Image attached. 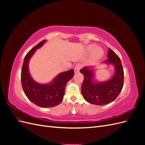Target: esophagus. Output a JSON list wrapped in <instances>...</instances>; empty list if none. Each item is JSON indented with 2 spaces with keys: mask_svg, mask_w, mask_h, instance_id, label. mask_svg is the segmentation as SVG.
<instances>
[{
  "mask_svg": "<svg viewBox=\"0 0 145 145\" xmlns=\"http://www.w3.org/2000/svg\"><path fill=\"white\" fill-rule=\"evenodd\" d=\"M82 67V65L81 63H77L74 67V71L75 72H78Z\"/></svg>",
  "mask_w": 145,
  "mask_h": 145,
  "instance_id": "esophagus-1",
  "label": "esophagus"
}]
</instances>
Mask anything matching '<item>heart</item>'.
<instances>
[{
    "mask_svg": "<svg viewBox=\"0 0 145 145\" xmlns=\"http://www.w3.org/2000/svg\"><path fill=\"white\" fill-rule=\"evenodd\" d=\"M95 47V45L94 44H91L87 47V51L88 52H92L93 50V57L94 59H98L100 57H102L103 54V50L102 48L100 47L95 48V49L94 48Z\"/></svg>",
    "mask_w": 145,
    "mask_h": 145,
    "instance_id": "heart-1",
    "label": "heart"
}]
</instances>
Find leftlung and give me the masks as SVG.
Listing matches in <instances>:
<instances>
[{
    "label": "left lung",
    "mask_w": 145,
    "mask_h": 145,
    "mask_svg": "<svg viewBox=\"0 0 145 145\" xmlns=\"http://www.w3.org/2000/svg\"><path fill=\"white\" fill-rule=\"evenodd\" d=\"M108 58L105 62L114 65L116 73L111 80L106 82L94 83L92 70L88 67L80 69V72L84 75L82 94L89 103L103 105L111 103L116 99L123 86L124 72L119 57L109 48Z\"/></svg>",
    "instance_id": "8db88e82"
}]
</instances>
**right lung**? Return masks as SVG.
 Masks as SVG:
<instances>
[{
  "instance_id": "1",
  "label": "right lung",
  "mask_w": 145,
  "mask_h": 145,
  "mask_svg": "<svg viewBox=\"0 0 145 145\" xmlns=\"http://www.w3.org/2000/svg\"><path fill=\"white\" fill-rule=\"evenodd\" d=\"M45 40L39 42L25 56L21 71V82L22 88L28 99L33 103L42 108L57 106L63 100L65 88L67 82L74 75V70L60 73L53 82L48 85H40L35 82L30 77L28 70V62L36 51L40 47Z\"/></svg>"
}]
</instances>
